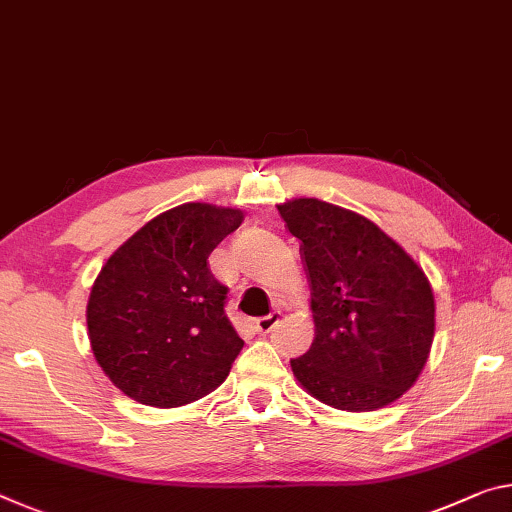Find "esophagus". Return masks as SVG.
Segmentation results:
<instances>
[{
  "instance_id": "1",
  "label": "esophagus",
  "mask_w": 512,
  "mask_h": 512,
  "mask_svg": "<svg viewBox=\"0 0 512 512\" xmlns=\"http://www.w3.org/2000/svg\"><path fill=\"white\" fill-rule=\"evenodd\" d=\"M278 323H280V312H271L269 316H259V319H255L253 328L255 332H259V335H266V332H271Z\"/></svg>"
}]
</instances>
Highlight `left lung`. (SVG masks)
<instances>
[{
  "label": "left lung",
  "mask_w": 512,
  "mask_h": 512,
  "mask_svg": "<svg viewBox=\"0 0 512 512\" xmlns=\"http://www.w3.org/2000/svg\"><path fill=\"white\" fill-rule=\"evenodd\" d=\"M300 241L312 285L316 337L291 360L307 394L330 408L371 412L408 392L435 337L426 273L389 234L319 198L278 205Z\"/></svg>",
  "instance_id": "1"
}]
</instances>
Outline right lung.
Masks as SVG:
<instances>
[{"label": "right lung", "instance_id": "1", "mask_svg": "<svg viewBox=\"0 0 512 512\" xmlns=\"http://www.w3.org/2000/svg\"><path fill=\"white\" fill-rule=\"evenodd\" d=\"M243 212L184 202L154 216L113 253L86 305L104 376L129 399L180 408L223 383L243 348L225 316L227 289L209 255Z\"/></svg>", "mask_w": 512, "mask_h": 512}]
</instances>
